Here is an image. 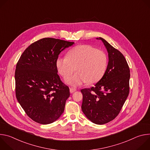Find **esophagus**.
Wrapping results in <instances>:
<instances>
[{
	"instance_id": "esophagus-1",
	"label": "esophagus",
	"mask_w": 150,
	"mask_h": 150,
	"mask_svg": "<svg viewBox=\"0 0 150 150\" xmlns=\"http://www.w3.org/2000/svg\"><path fill=\"white\" fill-rule=\"evenodd\" d=\"M69 89H70V93H74L76 90V88H74L73 87H71Z\"/></svg>"
}]
</instances>
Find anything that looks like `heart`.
I'll return each mask as SVG.
<instances>
[{
  "label": "heart",
  "mask_w": 150,
  "mask_h": 150,
  "mask_svg": "<svg viewBox=\"0 0 150 150\" xmlns=\"http://www.w3.org/2000/svg\"><path fill=\"white\" fill-rule=\"evenodd\" d=\"M108 56L101 50L87 45L77 46L68 53L67 57H59L56 65L61 76L66 78L75 70L77 72L65 79L66 83L73 87L87 82H98L104 75L108 67Z\"/></svg>",
  "instance_id": "1"
}]
</instances>
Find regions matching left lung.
<instances>
[{"instance_id":"obj_1","label":"left lung","mask_w":150,"mask_h":150,"mask_svg":"<svg viewBox=\"0 0 150 150\" xmlns=\"http://www.w3.org/2000/svg\"><path fill=\"white\" fill-rule=\"evenodd\" d=\"M108 53L109 62L101 79L91 88L81 90V109L90 121L103 125L119 113L129 93L130 70L123 55L99 37Z\"/></svg>"}]
</instances>
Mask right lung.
<instances>
[{
    "mask_svg": "<svg viewBox=\"0 0 150 150\" xmlns=\"http://www.w3.org/2000/svg\"><path fill=\"white\" fill-rule=\"evenodd\" d=\"M74 44L52 38L40 39L25 50L16 64V98L37 123H52L64 112L69 88L61 81L56 62L62 51Z\"/></svg>",
    "mask_w": 150,
    "mask_h": 150,
    "instance_id": "obj_1",
    "label": "right lung"
}]
</instances>
